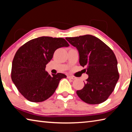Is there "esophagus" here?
<instances>
[{"label":"esophagus","instance_id":"obj_1","mask_svg":"<svg viewBox=\"0 0 132 132\" xmlns=\"http://www.w3.org/2000/svg\"><path fill=\"white\" fill-rule=\"evenodd\" d=\"M68 79H72V80H75L76 79V77H75V76H68Z\"/></svg>","mask_w":132,"mask_h":132}]
</instances>
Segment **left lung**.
<instances>
[{
    "label": "left lung",
    "mask_w": 132,
    "mask_h": 132,
    "mask_svg": "<svg viewBox=\"0 0 132 132\" xmlns=\"http://www.w3.org/2000/svg\"><path fill=\"white\" fill-rule=\"evenodd\" d=\"M77 48L79 63L88 78L81 90L76 93L82 101L90 104L105 101L113 91L119 78L118 62L112 50L99 38L91 35L66 38Z\"/></svg>",
    "instance_id": "1"
}]
</instances>
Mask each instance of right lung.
Masks as SVG:
<instances>
[{"label": "right lung", "mask_w": 132, "mask_h": 132, "mask_svg": "<svg viewBox=\"0 0 132 132\" xmlns=\"http://www.w3.org/2000/svg\"><path fill=\"white\" fill-rule=\"evenodd\" d=\"M69 44L62 38L41 37L31 39L15 53L12 62L11 77L13 83L24 98L39 102L55 93L63 73L49 75L46 65L52 59L57 49Z\"/></svg>", "instance_id": "obj_1"}]
</instances>
